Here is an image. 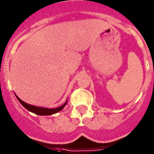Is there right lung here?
I'll list each match as a JSON object with an SVG mask.
<instances>
[{"instance_id":"add662e5","label":"right lung","mask_w":154,"mask_h":154,"mask_svg":"<svg viewBox=\"0 0 154 154\" xmlns=\"http://www.w3.org/2000/svg\"><path fill=\"white\" fill-rule=\"evenodd\" d=\"M15 96L16 97H17V100H18V101L21 103V105H22L24 108H26L28 111L31 112L32 113H35V114L38 115V116H51V115L55 114V113L58 112H60L61 110H62L67 103V100L65 103H64L62 106H60V107L54 108V109H48V108L39 107V106H33V105L28 104V103H25V102H23V100H21L16 94Z\"/></svg>"}]
</instances>
